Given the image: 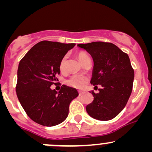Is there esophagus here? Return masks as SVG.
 Returning <instances> with one entry per match:
<instances>
[{
	"label": "esophagus",
	"mask_w": 152,
	"mask_h": 152,
	"mask_svg": "<svg viewBox=\"0 0 152 152\" xmlns=\"http://www.w3.org/2000/svg\"><path fill=\"white\" fill-rule=\"evenodd\" d=\"M84 93H85V92L83 91H78V94H79V96L83 95V94Z\"/></svg>",
	"instance_id": "obj_1"
}]
</instances>
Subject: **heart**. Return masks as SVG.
<instances>
[{
    "label": "heart",
    "mask_w": 152,
    "mask_h": 152,
    "mask_svg": "<svg viewBox=\"0 0 152 152\" xmlns=\"http://www.w3.org/2000/svg\"><path fill=\"white\" fill-rule=\"evenodd\" d=\"M78 59L81 64H82L86 59L89 58L88 55L84 52H80L78 53L77 55ZM66 57H64L61 61L60 64H59V69H60L61 71H64L65 69V66H66ZM88 82V77L84 75H81V74H76L74 75V76H71L69 79L66 81V83L67 85L70 86L71 87H74V88H78V89H81V88H84L86 84Z\"/></svg>",
    "instance_id": "1"
}]
</instances>
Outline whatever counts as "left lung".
Returning a JSON list of instances; mask_svg holds the SVG:
<instances>
[{"label": "left lung", "instance_id": "1", "mask_svg": "<svg viewBox=\"0 0 152 152\" xmlns=\"http://www.w3.org/2000/svg\"><path fill=\"white\" fill-rule=\"evenodd\" d=\"M77 46L93 58L91 83L102 86L98 94L91 91L94 99L86 106L87 113L100 121L112 119L125 107L132 91L134 71L129 57L111 43L98 41Z\"/></svg>", "mask_w": 152, "mask_h": 152}]
</instances>
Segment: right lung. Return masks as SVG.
<instances>
[{
	"instance_id": "right-lung-1",
	"label": "right lung",
	"mask_w": 152,
	"mask_h": 152,
	"mask_svg": "<svg viewBox=\"0 0 152 152\" xmlns=\"http://www.w3.org/2000/svg\"><path fill=\"white\" fill-rule=\"evenodd\" d=\"M75 45L41 41L19 63L17 96L28 116L39 124L53 126L65 121L69 104L78 96L76 88L66 85H62L58 92L50 88L60 74L61 61Z\"/></svg>"
}]
</instances>
